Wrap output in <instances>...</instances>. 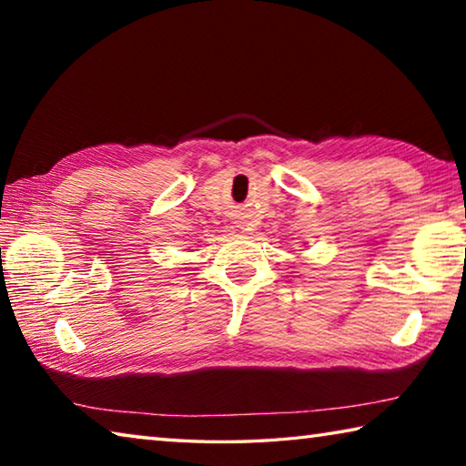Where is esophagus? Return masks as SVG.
Listing matches in <instances>:
<instances>
[{
  "instance_id": "1",
  "label": "esophagus",
  "mask_w": 466,
  "mask_h": 466,
  "mask_svg": "<svg viewBox=\"0 0 466 466\" xmlns=\"http://www.w3.org/2000/svg\"><path fill=\"white\" fill-rule=\"evenodd\" d=\"M244 230H248V228H244Z\"/></svg>"
}]
</instances>
